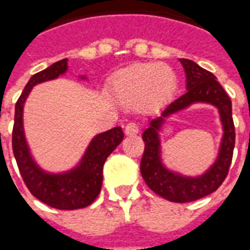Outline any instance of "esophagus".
Wrapping results in <instances>:
<instances>
[{
	"label": "esophagus",
	"instance_id": "esophagus-1",
	"mask_svg": "<svg viewBox=\"0 0 250 250\" xmlns=\"http://www.w3.org/2000/svg\"><path fill=\"white\" fill-rule=\"evenodd\" d=\"M139 131V127L138 125L135 123H129L125 126V134L126 135H137Z\"/></svg>",
	"mask_w": 250,
	"mask_h": 250
}]
</instances>
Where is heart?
Wrapping results in <instances>:
<instances>
[{
  "mask_svg": "<svg viewBox=\"0 0 250 250\" xmlns=\"http://www.w3.org/2000/svg\"><path fill=\"white\" fill-rule=\"evenodd\" d=\"M176 90V75L171 67L155 62L134 63L117 71L111 81L109 94L124 107L145 112L159 109Z\"/></svg>",
  "mask_w": 250,
  "mask_h": 250,
  "instance_id": "1",
  "label": "heart"
}]
</instances>
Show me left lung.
I'll return each instance as SVG.
<instances>
[{
	"label": "left lung",
	"instance_id": "left-lung-1",
	"mask_svg": "<svg viewBox=\"0 0 250 250\" xmlns=\"http://www.w3.org/2000/svg\"><path fill=\"white\" fill-rule=\"evenodd\" d=\"M187 75V92L168 105L159 117L151 120L143 131L145 151L141 160V173L152 191L163 198L185 204L211 194L227 177L235 147V125L232 120V103L227 92L210 71L191 61L180 59ZM195 103L214 105L221 116L224 137L216 162L208 171L199 176H185L171 171L161 159V145L159 131L167 117L186 109Z\"/></svg>",
	"mask_w": 250,
	"mask_h": 250
}]
</instances>
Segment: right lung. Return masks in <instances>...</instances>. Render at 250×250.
<instances>
[{
	"mask_svg": "<svg viewBox=\"0 0 250 250\" xmlns=\"http://www.w3.org/2000/svg\"><path fill=\"white\" fill-rule=\"evenodd\" d=\"M66 70L67 59H63L30 78L15 104L13 152L23 181L32 195L51 208L77 210L92 204L100 193L103 183V166L108 156L124 139V131L120 126H116L111 130L95 135L78 166L69 171L51 173L39 167L31 155L24 135L23 108L32 87L59 78L60 75L65 74ZM81 78L86 79V77L82 75Z\"/></svg>",
	"mask_w": 250,
	"mask_h": 250,
	"instance_id": "add662e5",
	"label": "right lung"
}]
</instances>
